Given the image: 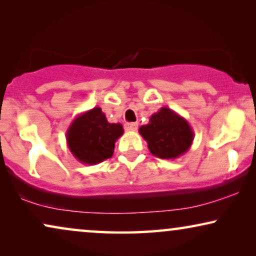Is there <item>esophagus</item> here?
I'll list each match as a JSON object with an SVG mask.
<instances>
[{"mask_svg":"<svg viewBox=\"0 0 256 256\" xmlns=\"http://www.w3.org/2000/svg\"><path fill=\"white\" fill-rule=\"evenodd\" d=\"M138 124H136V122H128V124H124V129L127 132H135L138 130Z\"/></svg>","mask_w":256,"mask_h":256,"instance_id":"1","label":"esophagus"}]
</instances>
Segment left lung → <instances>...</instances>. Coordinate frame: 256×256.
Instances as JSON below:
<instances>
[{
  "mask_svg": "<svg viewBox=\"0 0 256 256\" xmlns=\"http://www.w3.org/2000/svg\"><path fill=\"white\" fill-rule=\"evenodd\" d=\"M138 132L150 152L162 160L178 158L190 149L194 138L188 122L168 107L152 114L149 124L141 126Z\"/></svg>",
  "mask_w": 256,
  "mask_h": 256,
  "instance_id": "obj_1",
  "label": "left lung"
}]
</instances>
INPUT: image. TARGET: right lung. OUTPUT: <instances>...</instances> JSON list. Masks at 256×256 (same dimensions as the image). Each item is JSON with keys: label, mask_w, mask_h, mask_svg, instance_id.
I'll use <instances>...</instances> for the list:
<instances>
[{"label": "right lung", "mask_w": 256, "mask_h": 256, "mask_svg": "<svg viewBox=\"0 0 256 256\" xmlns=\"http://www.w3.org/2000/svg\"><path fill=\"white\" fill-rule=\"evenodd\" d=\"M122 134L121 124H110L101 108L94 107L72 121L66 142L79 162L94 166L113 156L115 142Z\"/></svg>", "instance_id": "obj_1"}]
</instances>
